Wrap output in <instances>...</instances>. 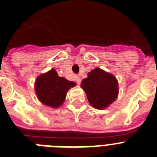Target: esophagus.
<instances>
[{"mask_svg": "<svg viewBox=\"0 0 157 157\" xmlns=\"http://www.w3.org/2000/svg\"><path fill=\"white\" fill-rule=\"evenodd\" d=\"M75 80H76V82H77L78 85H79L80 83H81V78H80L79 76H76V77H75Z\"/></svg>", "mask_w": 157, "mask_h": 157, "instance_id": "1", "label": "esophagus"}]
</instances>
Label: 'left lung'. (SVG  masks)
<instances>
[{"label":"left lung","instance_id":"obj_1","mask_svg":"<svg viewBox=\"0 0 157 157\" xmlns=\"http://www.w3.org/2000/svg\"><path fill=\"white\" fill-rule=\"evenodd\" d=\"M81 87L86 92L90 104L100 110L111 104L118 95L116 78L100 68L89 72L88 77L82 82Z\"/></svg>","mask_w":157,"mask_h":157}]
</instances>
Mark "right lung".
Instances as JSON below:
<instances>
[{"label":"right lung","instance_id":"obj_1","mask_svg":"<svg viewBox=\"0 0 157 157\" xmlns=\"http://www.w3.org/2000/svg\"><path fill=\"white\" fill-rule=\"evenodd\" d=\"M74 82L59 77L57 71L51 69L46 74L36 78L35 90L39 100L44 104L52 107H58L64 101L67 92L75 86Z\"/></svg>","mask_w":157,"mask_h":157}]
</instances>
